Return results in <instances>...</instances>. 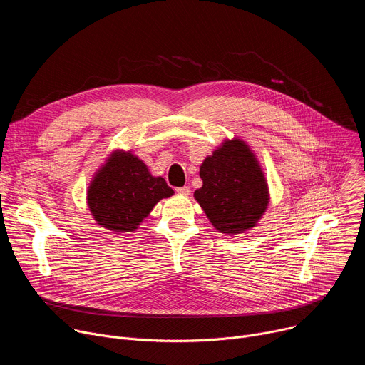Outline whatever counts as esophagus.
I'll return each instance as SVG.
<instances>
[{
  "label": "esophagus",
  "mask_w": 365,
  "mask_h": 365,
  "mask_svg": "<svg viewBox=\"0 0 365 365\" xmlns=\"http://www.w3.org/2000/svg\"><path fill=\"white\" fill-rule=\"evenodd\" d=\"M176 192L179 193V195H189L190 193V186H183V187H176Z\"/></svg>",
  "instance_id": "obj_1"
}]
</instances>
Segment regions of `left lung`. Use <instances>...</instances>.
Returning a JSON list of instances; mask_svg holds the SVG:
<instances>
[{"label":"left lung","instance_id":"obj_1","mask_svg":"<svg viewBox=\"0 0 365 365\" xmlns=\"http://www.w3.org/2000/svg\"><path fill=\"white\" fill-rule=\"evenodd\" d=\"M202 187L193 196L222 234L255 227L269 205V187L254 153L240 138L227 140L200 166Z\"/></svg>","mask_w":365,"mask_h":365}]
</instances>
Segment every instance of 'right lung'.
<instances>
[{"label":"right lung","mask_w":365,"mask_h":365,"mask_svg":"<svg viewBox=\"0 0 365 365\" xmlns=\"http://www.w3.org/2000/svg\"><path fill=\"white\" fill-rule=\"evenodd\" d=\"M175 192L163 178H154L130 151L117 150L92 179L88 206L93 220L115 232L135 231L163 197Z\"/></svg>","instance_id":"right-lung-1"}]
</instances>
